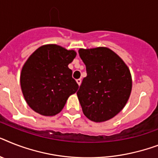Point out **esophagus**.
I'll return each instance as SVG.
<instances>
[{
  "label": "esophagus",
  "mask_w": 158,
  "mask_h": 158,
  "mask_svg": "<svg viewBox=\"0 0 158 158\" xmlns=\"http://www.w3.org/2000/svg\"><path fill=\"white\" fill-rule=\"evenodd\" d=\"M76 82H77V83L79 84V85H80V84H81L82 79H77V80H76Z\"/></svg>",
  "instance_id": "obj_1"
}]
</instances>
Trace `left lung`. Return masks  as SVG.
I'll list each match as a JSON object with an SVG mask.
<instances>
[{"label":"left lung","mask_w":158,"mask_h":158,"mask_svg":"<svg viewBox=\"0 0 158 158\" xmlns=\"http://www.w3.org/2000/svg\"><path fill=\"white\" fill-rule=\"evenodd\" d=\"M79 53L87 71L77 92L83 114L96 123L107 121L129 99L132 86L130 70L110 48H80Z\"/></svg>","instance_id":"1"}]
</instances>
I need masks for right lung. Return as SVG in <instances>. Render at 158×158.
I'll return each instance as SVG.
<instances>
[{
	"label": "right lung",
	"instance_id": "1",
	"mask_svg": "<svg viewBox=\"0 0 158 158\" xmlns=\"http://www.w3.org/2000/svg\"><path fill=\"white\" fill-rule=\"evenodd\" d=\"M76 52L56 44L37 48L22 69L20 83L27 103L35 112L53 116L61 112L79 88L68 65Z\"/></svg>",
	"mask_w": 158,
	"mask_h": 158
}]
</instances>
